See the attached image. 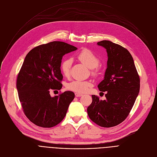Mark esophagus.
<instances>
[{
	"label": "esophagus",
	"mask_w": 157,
	"mask_h": 157,
	"mask_svg": "<svg viewBox=\"0 0 157 157\" xmlns=\"http://www.w3.org/2000/svg\"><path fill=\"white\" fill-rule=\"evenodd\" d=\"M75 96H76V97H81L82 96V94L81 93H76Z\"/></svg>",
	"instance_id": "1"
}]
</instances>
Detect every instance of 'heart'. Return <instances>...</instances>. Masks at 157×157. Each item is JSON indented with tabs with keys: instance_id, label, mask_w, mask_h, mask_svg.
<instances>
[{
	"instance_id": "heart-1",
	"label": "heart",
	"mask_w": 157,
	"mask_h": 157,
	"mask_svg": "<svg viewBox=\"0 0 157 157\" xmlns=\"http://www.w3.org/2000/svg\"><path fill=\"white\" fill-rule=\"evenodd\" d=\"M78 59L89 68L92 69L93 73L96 75L98 71V65L99 63V58L90 50L84 48L77 55ZM72 64L71 59H64L61 64V70L63 75L68 77L70 75V69ZM92 86V82L89 81L74 80L67 85V88L69 90L76 93L86 92L89 88Z\"/></svg>"
}]
</instances>
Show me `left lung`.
<instances>
[{"mask_svg": "<svg viewBox=\"0 0 157 157\" xmlns=\"http://www.w3.org/2000/svg\"><path fill=\"white\" fill-rule=\"evenodd\" d=\"M107 53V69L104 79L98 84L105 92V100L92 95L93 102L87 109L92 121L103 127L119 125L128 116L140 91V78L130 52L109 40L97 43Z\"/></svg>", "mask_w": 157, "mask_h": 157, "instance_id": "1", "label": "left lung"}]
</instances>
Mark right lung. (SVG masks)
Returning a JSON list of instances; mask_svg holds the SVG:
<instances>
[{"instance_id": "1", "label": "right lung", "mask_w": 157, "mask_h": 157, "mask_svg": "<svg viewBox=\"0 0 157 157\" xmlns=\"http://www.w3.org/2000/svg\"><path fill=\"white\" fill-rule=\"evenodd\" d=\"M77 48L62 41L39 45L25 56L17 79V89L24 113L34 124L50 128L60 123L75 98L72 91L52 97L51 90H60L63 56Z\"/></svg>"}]
</instances>
